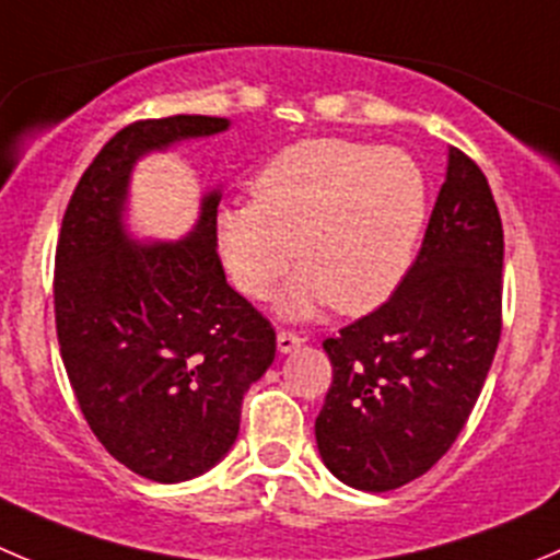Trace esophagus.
I'll list each match as a JSON object with an SVG mask.
<instances>
[{"instance_id":"esophagus-1","label":"esophagus","mask_w":560,"mask_h":560,"mask_svg":"<svg viewBox=\"0 0 560 560\" xmlns=\"http://www.w3.org/2000/svg\"><path fill=\"white\" fill-rule=\"evenodd\" d=\"M276 347H279L281 355L295 352L298 347H301V336H295L292 330H279V334H276Z\"/></svg>"}]
</instances>
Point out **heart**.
<instances>
[{"label": "heart", "mask_w": 560, "mask_h": 560, "mask_svg": "<svg viewBox=\"0 0 560 560\" xmlns=\"http://www.w3.org/2000/svg\"><path fill=\"white\" fill-rule=\"evenodd\" d=\"M430 188L416 159L394 148L303 139L252 177V202L215 213V246L248 298H268L290 265L279 312L308 319L383 306L416 262Z\"/></svg>", "instance_id": "b5f03b06"}]
</instances>
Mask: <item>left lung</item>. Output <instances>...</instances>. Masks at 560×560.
I'll use <instances>...</instances> for the list:
<instances>
[{"label": "left lung", "instance_id": "left-lung-1", "mask_svg": "<svg viewBox=\"0 0 560 560\" xmlns=\"http://www.w3.org/2000/svg\"><path fill=\"white\" fill-rule=\"evenodd\" d=\"M503 226L487 177L448 148L424 243L399 290L323 347L325 468L363 492L424 476L463 432L501 339Z\"/></svg>", "mask_w": 560, "mask_h": 560}]
</instances>
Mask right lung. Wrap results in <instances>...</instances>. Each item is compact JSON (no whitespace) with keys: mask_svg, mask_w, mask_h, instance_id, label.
I'll return each mask as SVG.
<instances>
[{"mask_svg":"<svg viewBox=\"0 0 560 560\" xmlns=\"http://www.w3.org/2000/svg\"><path fill=\"white\" fill-rule=\"evenodd\" d=\"M230 125L175 114L122 128L81 175L59 232L65 372L103 448L159 485L197 479L226 457L243 394L276 358L273 328L226 284L215 252L219 186L177 241H142L128 226L136 164Z\"/></svg>","mask_w":560,"mask_h":560,"instance_id":"add662e5","label":"right lung"}]
</instances>
